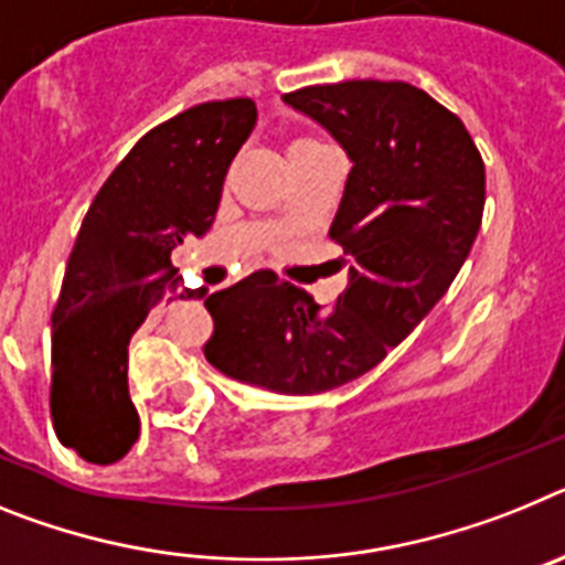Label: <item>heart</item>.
<instances>
[{
  "label": "heart",
  "instance_id": "obj_1",
  "mask_svg": "<svg viewBox=\"0 0 565 565\" xmlns=\"http://www.w3.org/2000/svg\"><path fill=\"white\" fill-rule=\"evenodd\" d=\"M298 145H321V141H316V139H298L292 147H298Z\"/></svg>",
  "mask_w": 565,
  "mask_h": 565
}]
</instances>
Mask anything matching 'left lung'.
<instances>
[{
  "instance_id": "8db88e82",
  "label": "left lung",
  "mask_w": 565,
  "mask_h": 565,
  "mask_svg": "<svg viewBox=\"0 0 565 565\" xmlns=\"http://www.w3.org/2000/svg\"><path fill=\"white\" fill-rule=\"evenodd\" d=\"M284 102L352 161L330 227L350 284L330 310L276 273L213 292L204 355L244 384L318 395L381 364L444 298L480 230L487 170L463 121L406 82L312 85Z\"/></svg>"
}]
</instances>
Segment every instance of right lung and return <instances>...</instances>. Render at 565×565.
<instances>
[{
	"label": "right lung",
	"instance_id": "obj_1",
	"mask_svg": "<svg viewBox=\"0 0 565 565\" xmlns=\"http://www.w3.org/2000/svg\"><path fill=\"white\" fill-rule=\"evenodd\" d=\"M255 119L253 99L179 113L136 141L87 210L53 310L51 347L53 429L87 463H116L139 438L127 343L164 292L179 287L170 262L175 244L213 227L230 161ZM204 292L181 289L179 298Z\"/></svg>",
	"mask_w": 565,
	"mask_h": 565
}]
</instances>
